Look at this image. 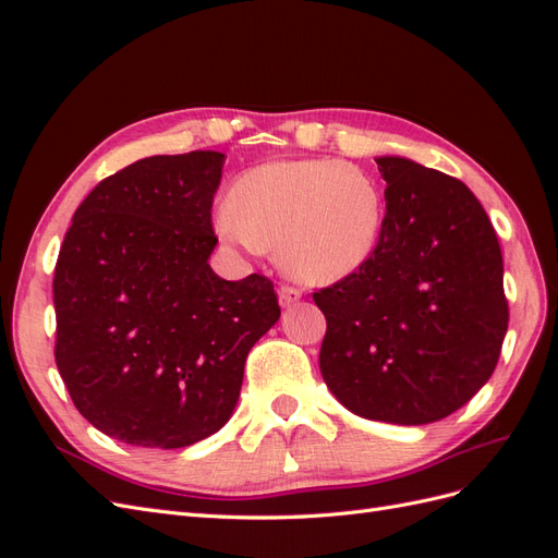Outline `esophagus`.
Here are the masks:
<instances>
[{
	"label": "esophagus",
	"instance_id": "obj_1",
	"mask_svg": "<svg viewBox=\"0 0 558 558\" xmlns=\"http://www.w3.org/2000/svg\"><path fill=\"white\" fill-rule=\"evenodd\" d=\"M300 291L295 289V286H281L279 289V305L281 307H291V305H295V302L300 300Z\"/></svg>",
	"mask_w": 558,
	"mask_h": 558
}]
</instances>
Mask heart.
I'll list each match as a JSON object with an SVG mask.
<instances>
[{"instance_id": "obj_1", "label": "heart", "mask_w": 558, "mask_h": 558, "mask_svg": "<svg viewBox=\"0 0 558 558\" xmlns=\"http://www.w3.org/2000/svg\"><path fill=\"white\" fill-rule=\"evenodd\" d=\"M216 216L223 240L244 248L277 244L302 281L330 283L373 256L384 226V195L363 170L337 160H272L251 167Z\"/></svg>"}]
</instances>
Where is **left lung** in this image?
<instances>
[{"label": "left lung", "instance_id": "1", "mask_svg": "<svg viewBox=\"0 0 558 558\" xmlns=\"http://www.w3.org/2000/svg\"><path fill=\"white\" fill-rule=\"evenodd\" d=\"M377 167L386 181L377 248L314 293L328 324L318 365L349 412L433 424L494 375L510 320L502 253L463 181L398 156Z\"/></svg>", "mask_w": 558, "mask_h": 558}]
</instances>
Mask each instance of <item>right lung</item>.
<instances>
[{"instance_id": "add662e5", "label": "right lung", "mask_w": 558, "mask_h": 558, "mask_svg": "<svg viewBox=\"0 0 558 558\" xmlns=\"http://www.w3.org/2000/svg\"><path fill=\"white\" fill-rule=\"evenodd\" d=\"M226 156H150L81 202L56 265V363L76 410L132 447L179 449L234 412L279 316L263 275L218 277L211 202Z\"/></svg>"}]
</instances>
